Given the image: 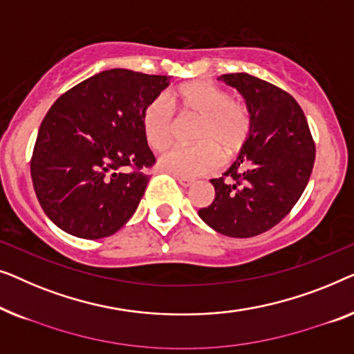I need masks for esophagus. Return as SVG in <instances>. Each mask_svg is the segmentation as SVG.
I'll list each match as a JSON object with an SVG mask.
<instances>
[{"label":"esophagus","mask_w":354,"mask_h":354,"mask_svg":"<svg viewBox=\"0 0 354 354\" xmlns=\"http://www.w3.org/2000/svg\"><path fill=\"white\" fill-rule=\"evenodd\" d=\"M176 179H178V183L181 184L183 187H189V186H192V184H194V179H192V178H186V176H176Z\"/></svg>","instance_id":"esophagus-1"}]
</instances>
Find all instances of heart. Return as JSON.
<instances>
[{
	"label": "heart",
	"mask_w": 354,
	"mask_h": 354,
	"mask_svg": "<svg viewBox=\"0 0 354 354\" xmlns=\"http://www.w3.org/2000/svg\"><path fill=\"white\" fill-rule=\"evenodd\" d=\"M181 115L198 117L194 146H171L158 157L163 170L179 176H197L220 167L221 152L232 157L245 144L252 128L250 109L245 102L232 99L225 88L196 80L167 96H158L147 104L142 113V129L149 146L163 149L175 138Z\"/></svg>",
	"instance_id": "1"
}]
</instances>
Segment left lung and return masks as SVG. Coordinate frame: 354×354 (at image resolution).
Wrapping results in <instances>:
<instances>
[{
  "mask_svg": "<svg viewBox=\"0 0 354 354\" xmlns=\"http://www.w3.org/2000/svg\"><path fill=\"white\" fill-rule=\"evenodd\" d=\"M250 109L252 128L237 160L210 179L215 201L198 216L216 232L245 239L274 227L305 191L316 147L301 107L290 94L248 73L220 77Z\"/></svg>",
  "mask_w": 354,
  "mask_h": 354,
  "instance_id": "left-lung-1",
  "label": "left lung"
}]
</instances>
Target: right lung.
<instances>
[{"mask_svg": "<svg viewBox=\"0 0 354 354\" xmlns=\"http://www.w3.org/2000/svg\"><path fill=\"white\" fill-rule=\"evenodd\" d=\"M165 75L111 68L64 93L38 129L30 173L43 212L80 239L115 234L133 216L156 157L142 113ZM129 167L131 172H128Z\"/></svg>", "mask_w": 354, "mask_h": 354, "instance_id": "obj_1", "label": "right lung"}]
</instances>
